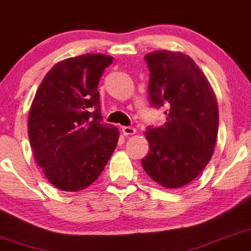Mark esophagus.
Instances as JSON below:
<instances>
[{"mask_svg": "<svg viewBox=\"0 0 251 251\" xmlns=\"http://www.w3.org/2000/svg\"><path fill=\"white\" fill-rule=\"evenodd\" d=\"M122 131H123V134L124 135H132V134H135V128L133 127H129V126H123L122 127Z\"/></svg>", "mask_w": 251, "mask_h": 251, "instance_id": "obj_1", "label": "esophagus"}]
</instances>
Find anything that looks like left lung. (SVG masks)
<instances>
[{
  "label": "left lung",
  "mask_w": 251,
  "mask_h": 251,
  "mask_svg": "<svg viewBox=\"0 0 251 251\" xmlns=\"http://www.w3.org/2000/svg\"><path fill=\"white\" fill-rule=\"evenodd\" d=\"M148 96L153 108H165L166 122L148 126L149 153L142 168L166 188H180L203 171L218 134V104L211 86L189 56L160 50L147 53Z\"/></svg>",
  "instance_id": "1"
}]
</instances>
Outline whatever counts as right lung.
Returning a JSON list of instances; mask_svg holds the SVG:
<instances>
[{
	"label": "right lung",
	"instance_id": "add662e5",
	"mask_svg": "<svg viewBox=\"0 0 251 251\" xmlns=\"http://www.w3.org/2000/svg\"><path fill=\"white\" fill-rule=\"evenodd\" d=\"M113 58L87 53L58 62L36 91L28 138L47 179L65 192L85 189L101 175L119 138L102 122L99 81Z\"/></svg>",
	"mask_w": 251,
	"mask_h": 251
}]
</instances>
